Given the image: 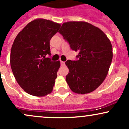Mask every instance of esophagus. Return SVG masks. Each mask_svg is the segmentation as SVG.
Segmentation results:
<instances>
[{
	"label": "esophagus",
	"mask_w": 129,
	"mask_h": 129,
	"mask_svg": "<svg viewBox=\"0 0 129 129\" xmlns=\"http://www.w3.org/2000/svg\"><path fill=\"white\" fill-rule=\"evenodd\" d=\"M60 65H61V66H65V62L60 61Z\"/></svg>",
	"instance_id": "obj_1"
}]
</instances>
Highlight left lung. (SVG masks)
<instances>
[{"label": "left lung", "mask_w": 129, "mask_h": 129, "mask_svg": "<svg viewBox=\"0 0 129 129\" xmlns=\"http://www.w3.org/2000/svg\"><path fill=\"white\" fill-rule=\"evenodd\" d=\"M59 32L72 50L79 51V59L66 62L70 88L78 94L94 91L106 79L110 67L113 57L110 41L101 29L83 21L65 22Z\"/></svg>", "instance_id": "8db88e82"}]
</instances>
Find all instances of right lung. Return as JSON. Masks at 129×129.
<instances>
[{"instance_id":"obj_1","label":"right lung","mask_w":129,"mask_h":129,"mask_svg":"<svg viewBox=\"0 0 129 129\" xmlns=\"http://www.w3.org/2000/svg\"><path fill=\"white\" fill-rule=\"evenodd\" d=\"M60 26L51 20L36 19L14 39L10 54L11 70L19 85L31 95L41 97L52 92L60 63L45 56L51 55L50 39Z\"/></svg>"}]
</instances>
